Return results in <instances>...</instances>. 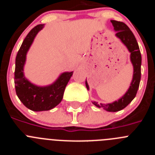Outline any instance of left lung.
Instances as JSON below:
<instances>
[{"mask_svg":"<svg viewBox=\"0 0 155 155\" xmlns=\"http://www.w3.org/2000/svg\"><path fill=\"white\" fill-rule=\"evenodd\" d=\"M111 22L114 27L115 31H116V36L120 39L123 43L127 46L129 51L130 52V60L134 66V77L128 91L118 101L107 105L98 104V102H93V104L98 108H103L108 112H117L127 107L136 96L140 85V77H141V71H140L141 54L136 38L127 25L122 21H115V20H112ZM85 84L88 90L87 81H85Z\"/></svg>","mask_w":155,"mask_h":155,"instance_id":"8db88e82","label":"left lung"}]
</instances>
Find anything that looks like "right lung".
I'll use <instances>...</instances> for the list:
<instances>
[{
  "instance_id": "1",
  "label": "right lung",
  "mask_w": 155,
  "mask_h": 155,
  "mask_svg": "<svg viewBox=\"0 0 155 155\" xmlns=\"http://www.w3.org/2000/svg\"><path fill=\"white\" fill-rule=\"evenodd\" d=\"M43 28V25H38L28 32L19 49L15 59V85L18 97L28 109L32 111H46L57 106L63 98L65 87L73 72L63 73L53 84L46 87H38L24 77L23 67L26 53L36 34Z\"/></svg>"
}]
</instances>
